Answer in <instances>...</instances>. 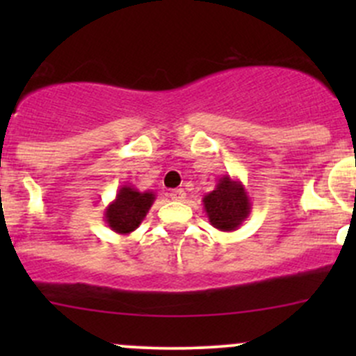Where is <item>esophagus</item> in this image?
Here are the masks:
<instances>
[{"mask_svg":"<svg viewBox=\"0 0 356 356\" xmlns=\"http://www.w3.org/2000/svg\"><path fill=\"white\" fill-rule=\"evenodd\" d=\"M170 198L174 201H184L186 191L184 189H174V191H170Z\"/></svg>","mask_w":356,"mask_h":356,"instance_id":"esophagus-1","label":"esophagus"}]
</instances>
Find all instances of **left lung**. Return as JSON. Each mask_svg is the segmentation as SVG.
Wrapping results in <instances>:
<instances>
[{
  "label": "left lung",
  "mask_w": 356,
  "mask_h": 356,
  "mask_svg": "<svg viewBox=\"0 0 356 356\" xmlns=\"http://www.w3.org/2000/svg\"><path fill=\"white\" fill-rule=\"evenodd\" d=\"M203 207L215 229L232 232L250 217L251 201L243 182L227 174L218 179L213 191L204 195Z\"/></svg>",
  "instance_id": "obj_1"
}]
</instances>
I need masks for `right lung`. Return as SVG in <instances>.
<instances>
[{
    "label": "right lung",
    "mask_w": 356,
    "mask_h": 356,
    "mask_svg": "<svg viewBox=\"0 0 356 356\" xmlns=\"http://www.w3.org/2000/svg\"><path fill=\"white\" fill-rule=\"evenodd\" d=\"M155 198L153 191L141 193L132 186H122L115 200L105 208V222L117 234H131L145 220L146 213L155 203Z\"/></svg>",
    "instance_id": "add662e5"
}]
</instances>
